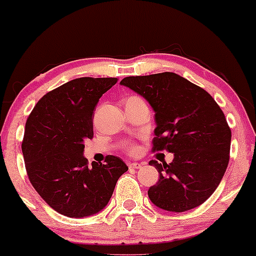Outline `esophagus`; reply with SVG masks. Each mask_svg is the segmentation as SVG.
<instances>
[{"label":"esophagus","instance_id":"34e87169","mask_svg":"<svg viewBox=\"0 0 256 256\" xmlns=\"http://www.w3.org/2000/svg\"><path fill=\"white\" fill-rule=\"evenodd\" d=\"M143 164H140V162H132L130 164V168L132 170H138V168H142Z\"/></svg>","mask_w":256,"mask_h":256}]
</instances>
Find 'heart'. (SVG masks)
<instances>
[{
	"instance_id": "obj_1",
	"label": "heart",
	"mask_w": 256,
	"mask_h": 256,
	"mask_svg": "<svg viewBox=\"0 0 256 256\" xmlns=\"http://www.w3.org/2000/svg\"><path fill=\"white\" fill-rule=\"evenodd\" d=\"M131 150H132V152H134V148H132V149H131Z\"/></svg>"
}]
</instances>
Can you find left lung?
Returning a JSON list of instances; mask_svg holds the SVG:
<instances>
[{
	"label": "left lung",
	"instance_id": "8db88e82",
	"mask_svg": "<svg viewBox=\"0 0 256 256\" xmlns=\"http://www.w3.org/2000/svg\"><path fill=\"white\" fill-rule=\"evenodd\" d=\"M155 112L152 150L173 152V161L149 165L160 178L148 196L167 212H186L216 192L228 165L231 130L224 113L207 91L172 72L126 77Z\"/></svg>",
	"mask_w": 256,
	"mask_h": 256
}]
</instances>
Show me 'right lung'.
I'll use <instances>...</instances> for the list:
<instances>
[{"label": "right lung", "mask_w": 256, "mask_h": 256, "mask_svg": "<svg viewBox=\"0 0 256 256\" xmlns=\"http://www.w3.org/2000/svg\"><path fill=\"white\" fill-rule=\"evenodd\" d=\"M118 78L73 79L44 95L25 125L22 149L32 186L54 210L70 218L98 213L128 170L113 155L88 165L84 140L94 136V110Z\"/></svg>", "instance_id": "1"}]
</instances>
